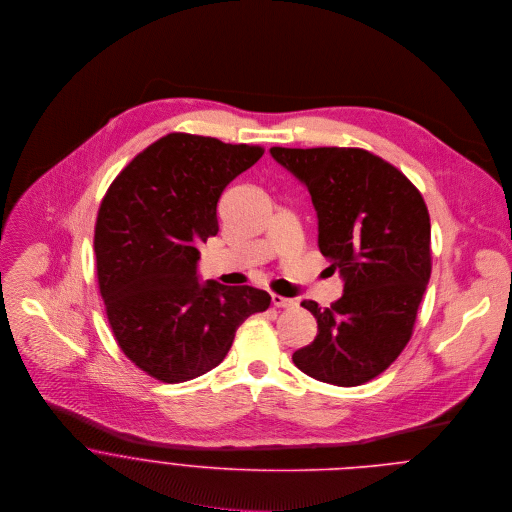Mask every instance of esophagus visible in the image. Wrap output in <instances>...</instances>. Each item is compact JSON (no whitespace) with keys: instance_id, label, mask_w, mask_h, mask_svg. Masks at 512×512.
<instances>
[{"instance_id":"1","label":"esophagus","mask_w":512,"mask_h":512,"mask_svg":"<svg viewBox=\"0 0 512 512\" xmlns=\"http://www.w3.org/2000/svg\"><path fill=\"white\" fill-rule=\"evenodd\" d=\"M272 303H274L276 307H293V305H295L293 299H288V297L278 295V293H272Z\"/></svg>"}]
</instances>
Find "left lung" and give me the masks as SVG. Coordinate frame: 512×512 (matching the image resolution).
<instances>
[{"instance_id": "obj_1", "label": "left lung", "mask_w": 512, "mask_h": 512, "mask_svg": "<svg viewBox=\"0 0 512 512\" xmlns=\"http://www.w3.org/2000/svg\"><path fill=\"white\" fill-rule=\"evenodd\" d=\"M309 191L319 250L345 286L331 307L301 301L317 337L293 353L315 380L359 386L408 345L432 274L430 213L412 181L361 147H272Z\"/></svg>"}]
</instances>
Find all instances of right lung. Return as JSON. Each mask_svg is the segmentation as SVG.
Listing matches in <instances>:
<instances>
[{
    "label": "right lung",
    "mask_w": 512,
    "mask_h": 512,
    "mask_svg": "<svg viewBox=\"0 0 512 512\" xmlns=\"http://www.w3.org/2000/svg\"><path fill=\"white\" fill-rule=\"evenodd\" d=\"M264 147L167 134L138 153L108 187L94 228L100 295L124 355L161 382L219 366L236 329L266 311L250 286L199 282V242L219 232L224 187Z\"/></svg>",
    "instance_id": "right-lung-1"
}]
</instances>
